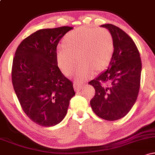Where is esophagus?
<instances>
[{
	"label": "esophagus",
	"instance_id": "1",
	"mask_svg": "<svg viewBox=\"0 0 155 155\" xmlns=\"http://www.w3.org/2000/svg\"><path fill=\"white\" fill-rule=\"evenodd\" d=\"M84 86V84L80 82H75L74 84V87L76 91H80L83 88Z\"/></svg>",
	"mask_w": 155,
	"mask_h": 155
}]
</instances>
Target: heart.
Wrapping results in <instances>:
<instances>
[{"instance_id":"obj_1","label":"heart","mask_w":155,"mask_h":155,"mask_svg":"<svg viewBox=\"0 0 155 155\" xmlns=\"http://www.w3.org/2000/svg\"><path fill=\"white\" fill-rule=\"evenodd\" d=\"M114 51L113 36L106 28L80 27L69 32L64 38V45L58 46L57 60L64 74L69 76L76 71V79H87L104 70Z\"/></svg>"}]
</instances>
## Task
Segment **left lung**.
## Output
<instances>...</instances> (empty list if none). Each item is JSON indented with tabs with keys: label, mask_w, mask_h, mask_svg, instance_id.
Returning <instances> with one entry per match:
<instances>
[{
	"label": "left lung",
	"mask_w": 155,
	"mask_h": 155,
	"mask_svg": "<svg viewBox=\"0 0 155 155\" xmlns=\"http://www.w3.org/2000/svg\"><path fill=\"white\" fill-rule=\"evenodd\" d=\"M110 31L114 51L108 69L89 82L95 90L90 101L92 111L108 121L120 120L136 103L140 89L141 60L133 40L111 24L101 25Z\"/></svg>",
	"instance_id": "1"
}]
</instances>
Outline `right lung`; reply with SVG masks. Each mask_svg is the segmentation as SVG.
<instances>
[{
  "label": "right lung",
  "mask_w": 155,
  "mask_h": 155,
  "mask_svg": "<svg viewBox=\"0 0 155 155\" xmlns=\"http://www.w3.org/2000/svg\"><path fill=\"white\" fill-rule=\"evenodd\" d=\"M72 28L39 30L16 50L12 69L14 90L25 114L40 126L60 123L75 95L72 81L60 71L57 60V46Z\"/></svg>",
  "instance_id": "1"
}]
</instances>
